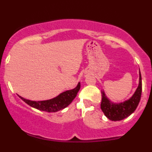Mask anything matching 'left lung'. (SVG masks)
Instances as JSON below:
<instances>
[{"mask_svg": "<svg viewBox=\"0 0 152 152\" xmlns=\"http://www.w3.org/2000/svg\"><path fill=\"white\" fill-rule=\"evenodd\" d=\"M142 92L141 74L139 71V84L135 93L129 100L120 103H111L104 92H101L102 100L100 108L105 116L111 121H120L125 119L135 111L139 103Z\"/></svg>", "mask_w": 152, "mask_h": 152, "instance_id": "1", "label": "left lung"}]
</instances>
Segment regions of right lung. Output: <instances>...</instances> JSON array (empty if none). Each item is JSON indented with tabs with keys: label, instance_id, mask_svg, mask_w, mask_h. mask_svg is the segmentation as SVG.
Returning a JSON list of instances; mask_svg holds the SVG:
<instances>
[{
	"label": "right lung",
	"instance_id": "obj_1",
	"mask_svg": "<svg viewBox=\"0 0 152 152\" xmlns=\"http://www.w3.org/2000/svg\"><path fill=\"white\" fill-rule=\"evenodd\" d=\"M80 83H79L74 89L65 91L63 93L60 94L58 96L50 100H43V101H33V100L23 98L21 96L19 97L30 106L33 107L40 111H47V112H56V111L66 108L68 105L71 104L80 89Z\"/></svg>",
	"mask_w": 152,
	"mask_h": 152
}]
</instances>
